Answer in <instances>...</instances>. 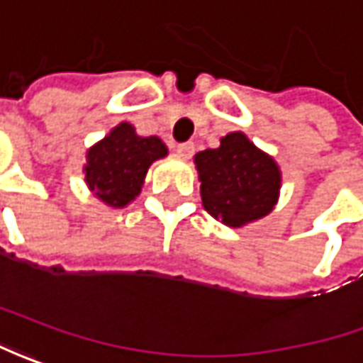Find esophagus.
Returning <instances> with one entry per match:
<instances>
[{"instance_id":"34e87169","label":"esophagus","mask_w":363,"mask_h":363,"mask_svg":"<svg viewBox=\"0 0 363 363\" xmlns=\"http://www.w3.org/2000/svg\"><path fill=\"white\" fill-rule=\"evenodd\" d=\"M194 152V144L193 143H182L177 146V155L181 158H191Z\"/></svg>"}]
</instances>
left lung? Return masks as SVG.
<instances>
[{
	"label": "left lung",
	"instance_id": "left-lung-1",
	"mask_svg": "<svg viewBox=\"0 0 363 363\" xmlns=\"http://www.w3.org/2000/svg\"><path fill=\"white\" fill-rule=\"evenodd\" d=\"M205 211L239 229L267 217L279 201L281 169L243 132H229L219 148L194 155Z\"/></svg>",
	"mask_w": 363,
	"mask_h": 363
}]
</instances>
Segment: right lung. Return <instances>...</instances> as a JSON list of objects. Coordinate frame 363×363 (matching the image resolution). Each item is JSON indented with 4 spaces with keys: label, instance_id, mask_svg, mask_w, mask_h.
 Segmentation results:
<instances>
[{
    "label": "right lung",
    "instance_id": "right-lung-1",
    "mask_svg": "<svg viewBox=\"0 0 363 363\" xmlns=\"http://www.w3.org/2000/svg\"><path fill=\"white\" fill-rule=\"evenodd\" d=\"M169 155L158 136H140L128 122H120L86 152L84 182L98 201L124 208L143 191L146 172L155 160Z\"/></svg>",
    "mask_w": 363,
    "mask_h": 363
}]
</instances>
